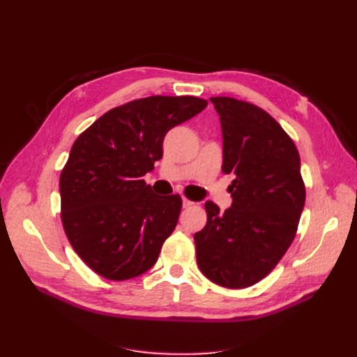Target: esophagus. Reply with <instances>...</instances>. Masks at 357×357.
Here are the masks:
<instances>
[{
	"label": "esophagus",
	"mask_w": 357,
	"mask_h": 357,
	"mask_svg": "<svg viewBox=\"0 0 357 357\" xmlns=\"http://www.w3.org/2000/svg\"><path fill=\"white\" fill-rule=\"evenodd\" d=\"M192 205H193V202L190 199L183 198V208H189V207H192Z\"/></svg>",
	"instance_id": "1"
}]
</instances>
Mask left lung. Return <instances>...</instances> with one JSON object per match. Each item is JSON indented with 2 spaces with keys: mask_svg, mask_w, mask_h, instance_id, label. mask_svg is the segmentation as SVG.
<instances>
[{
  "mask_svg": "<svg viewBox=\"0 0 357 357\" xmlns=\"http://www.w3.org/2000/svg\"><path fill=\"white\" fill-rule=\"evenodd\" d=\"M220 116L225 174L232 205L205 202L207 223L197 232V262L213 283L244 289L273 271L294 241L305 204L298 149L261 107L211 96Z\"/></svg>",
  "mask_w": 357,
  "mask_h": 357,
  "instance_id": "1",
  "label": "left lung"
}]
</instances>
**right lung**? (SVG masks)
Here are the masks:
<instances>
[{"label": "right lung", "mask_w": 357, "mask_h": 357, "mask_svg": "<svg viewBox=\"0 0 357 357\" xmlns=\"http://www.w3.org/2000/svg\"><path fill=\"white\" fill-rule=\"evenodd\" d=\"M197 96L155 95L114 107L75 139L59 177L63 231L98 275L123 282L152 268L174 231L180 195L159 197L143 177L171 128L202 112Z\"/></svg>", "instance_id": "1"}]
</instances>
